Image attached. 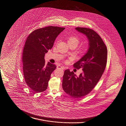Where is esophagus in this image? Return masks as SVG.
<instances>
[{
  "label": "esophagus",
  "instance_id": "obj_1",
  "mask_svg": "<svg viewBox=\"0 0 126 126\" xmlns=\"http://www.w3.org/2000/svg\"><path fill=\"white\" fill-rule=\"evenodd\" d=\"M57 68L58 69H63V70L64 69V68L63 66H57Z\"/></svg>",
  "mask_w": 126,
  "mask_h": 126
}]
</instances>
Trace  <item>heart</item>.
<instances>
[{
    "label": "heart",
    "mask_w": 126,
    "mask_h": 126,
    "mask_svg": "<svg viewBox=\"0 0 126 126\" xmlns=\"http://www.w3.org/2000/svg\"><path fill=\"white\" fill-rule=\"evenodd\" d=\"M79 43V40L78 38L76 36H70L68 37L67 39V43L68 44H74L75 45L77 46L78 45ZM85 48H83L82 50H84Z\"/></svg>",
    "instance_id": "b5f03b06"
}]
</instances>
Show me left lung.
Instances as JSON below:
<instances>
[{
  "instance_id": "8db88e82",
  "label": "left lung",
  "mask_w": 126,
  "mask_h": 126,
  "mask_svg": "<svg viewBox=\"0 0 126 126\" xmlns=\"http://www.w3.org/2000/svg\"><path fill=\"white\" fill-rule=\"evenodd\" d=\"M75 29L87 37L88 48L84 56L74 64L83 72L79 76L66 69L63 77L62 88L73 98H79L87 95L95 87L105 69L107 48L102 38L89 28L77 27Z\"/></svg>"
}]
</instances>
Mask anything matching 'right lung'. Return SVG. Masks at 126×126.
<instances>
[{
    "label": "right lung",
    "instance_id": "right-lung-1",
    "mask_svg": "<svg viewBox=\"0 0 126 126\" xmlns=\"http://www.w3.org/2000/svg\"><path fill=\"white\" fill-rule=\"evenodd\" d=\"M64 27L49 26L33 31L27 37L23 53V72L25 82L31 90L41 93L47 89L52 72L56 66L44 56L52 48L54 42Z\"/></svg>",
    "mask_w": 126,
    "mask_h": 126
}]
</instances>
